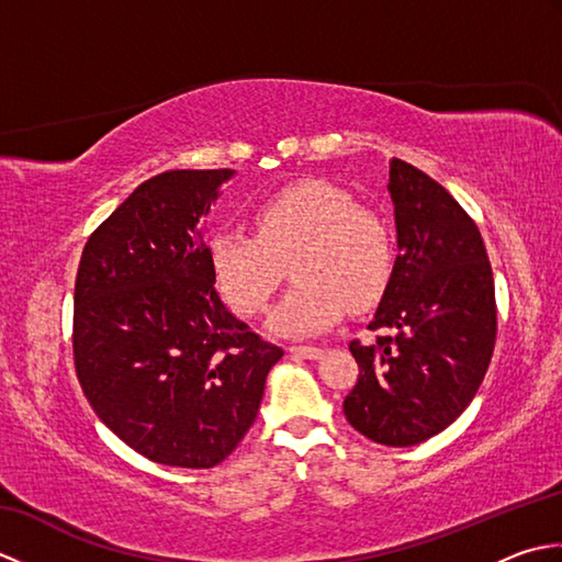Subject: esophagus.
Here are the masks:
<instances>
[{"mask_svg":"<svg viewBox=\"0 0 562 562\" xmlns=\"http://www.w3.org/2000/svg\"><path fill=\"white\" fill-rule=\"evenodd\" d=\"M290 355L304 357V360H318V357L324 355V350L314 348V345H294V348H290Z\"/></svg>","mask_w":562,"mask_h":562,"instance_id":"34e87169","label":"esophagus"}]
</instances>
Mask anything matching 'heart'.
<instances>
[{"mask_svg": "<svg viewBox=\"0 0 562 562\" xmlns=\"http://www.w3.org/2000/svg\"><path fill=\"white\" fill-rule=\"evenodd\" d=\"M254 234L220 226L207 238V266L222 300L250 318L268 308L292 268L296 280L270 316V330L306 338L364 312L386 292L393 248L376 214L357 207L348 190L300 181L260 200Z\"/></svg>", "mask_w": 562, "mask_h": 562, "instance_id": "obj_1", "label": "heart"}]
</instances>
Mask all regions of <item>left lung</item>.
<instances>
[{
  "instance_id": "8db88e82",
  "label": "left lung",
  "mask_w": 562,
  "mask_h": 562,
  "mask_svg": "<svg viewBox=\"0 0 562 562\" xmlns=\"http://www.w3.org/2000/svg\"><path fill=\"white\" fill-rule=\"evenodd\" d=\"M389 193L398 256L369 324L386 336L350 342L360 376L342 411L376 445L413 447L479 391L495 348V282L479 226L447 188L391 159Z\"/></svg>"
}]
</instances>
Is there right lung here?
Segmentation results:
<instances>
[{
	"label": "right lung",
	"instance_id": "1",
	"mask_svg": "<svg viewBox=\"0 0 562 562\" xmlns=\"http://www.w3.org/2000/svg\"><path fill=\"white\" fill-rule=\"evenodd\" d=\"M232 169L164 171L89 236L75 367L101 423L149 461L212 469L254 425L284 355L220 300L202 217Z\"/></svg>",
	"mask_w": 562,
	"mask_h": 562
}]
</instances>
